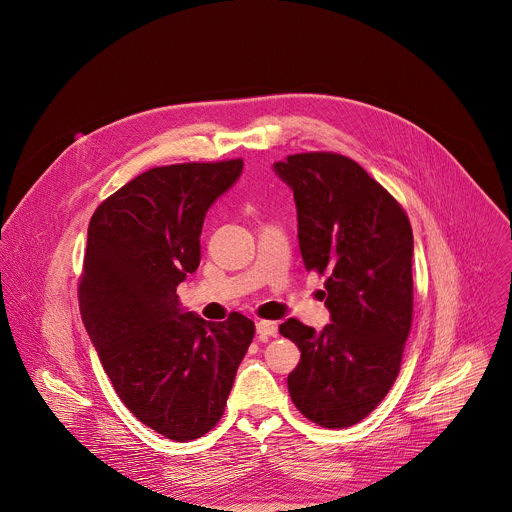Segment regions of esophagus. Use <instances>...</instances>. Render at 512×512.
I'll return each instance as SVG.
<instances>
[{
  "label": "esophagus",
  "mask_w": 512,
  "mask_h": 512,
  "mask_svg": "<svg viewBox=\"0 0 512 512\" xmlns=\"http://www.w3.org/2000/svg\"><path fill=\"white\" fill-rule=\"evenodd\" d=\"M257 334H259V338H263V340L277 336V322L259 320V322H257Z\"/></svg>",
  "instance_id": "34e87169"
}]
</instances>
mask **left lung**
I'll use <instances>...</instances> for the list:
<instances>
[{
    "instance_id": "8db88e82",
    "label": "left lung",
    "mask_w": 512,
    "mask_h": 512,
    "mask_svg": "<svg viewBox=\"0 0 512 512\" xmlns=\"http://www.w3.org/2000/svg\"><path fill=\"white\" fill-rule=\"evenodd\" d=\"M294 190L308 271L326 275L330 324L279 326L302 358L287 377L298 411L342 429L367 417L393 387L413 316V233L401 204L354 160L312 152L273 164Z\"/></svg>"
}]
</instances>
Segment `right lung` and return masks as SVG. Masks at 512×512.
Wrapping results in <instances>:
<instances>
[{
	"label": "right lung",
	"mask_w": 512,
	"mask_h": 512,
	"mask_svg": "<svg viewBox=\"0 0 512 512\" xmlns=\"http://www.w3.org/2000/svg\"><path fill=\"white\" fill-rule=\"evenodd\" d=\"M241 172V158L152 168L101 202L89 223L85 328L125 407L174 442L202 437L223 417L255 334L247 316L206 322L176 294L200 265L206 210Z\"/></svg>",
	"instance_id": "1"
}]
</instances>
